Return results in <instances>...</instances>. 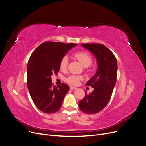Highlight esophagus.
<instances>
[{"mask_svg":"<svg viewBox=\"0 0 146 146\" xmlns=\"http://www.w3.org/2000/svg\"><path fill=\"white\" fill-rule=\"evenodd\" d=\"M69 88H70V90H75L77 89L76 87H73V86H70Z\"/></svg>","mask_w":146,"mask_h":146,"instance_id":"esophagus-1","label":"esophagus"}]
</instances>
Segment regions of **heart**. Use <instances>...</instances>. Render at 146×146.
I'll list each match as a JSON object with an SVG mask.
<instances>
[{
    "label": "heart",
    "mask_w": 146,
    "mask_h": 146,
    "mask_svg": "<svg viewBox=\"0 0 146 146\" xmlns=\"http://www.w3.org/2000/svg\"><path fill=\"white\" fill-rule=\"evenodd\" d=\"M74 56L76 58L80 63L84 66L86 67L90 65L92 61V58L91 55L85 51H78L75 53L74 54ZM68 64V59L67 56H64L61 60L60 62V68L61 70H64L67 68ZM83 79L82 77L76 76V75H72L66 78V82L68 83L71 85H77Z\"/></svg>",
    "instance_id": "1"
}]
</instances>
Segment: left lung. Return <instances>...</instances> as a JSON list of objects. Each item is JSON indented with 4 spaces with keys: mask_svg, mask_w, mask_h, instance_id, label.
I'll list each match as a JSON object with an SVG mask.
<instances>
[{
    "mask_svg": "<svg viewBox=\"0 0 146 146\" xmlns=\"http://www.w3.org/2000/svg\"><path fill=\"white\" fill-rule=\"evenodd\" d=\"M93 54L98 61V70L86 83L94 88L92 92L78 102L79 108L83 113L94 114L102 111L111 99L117 80V63L116 56L102 44H82Z\"/></svg>",
    "mask_w": 146,
    "mask_h": 146,
    "instance_id": "left-lung-1",
    "label": "left lung"
}]
</instances>
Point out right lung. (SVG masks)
<instances>
[{
  "instance_id": "right-lung-1",
  "label": "right lung",
  "mask_w": 146,
  "mask_h": 146,
  "mask_svg": "<svg viewBox=\"0 0 146 146\" xmlns=\"http://www.w3.org/2000/svg\"><path fill=\"white\" fill-rule=\"evenodd\" d=\"M77 45L47 41L31 55L27 64V86L35 105L42 112L51 114L60 109L69 87L65 83L54 86L51 76L58 74L61 60Z\"/></svg>"
}]
</instances>
